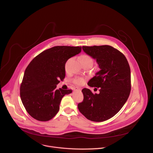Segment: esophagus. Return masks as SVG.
<instances>
[{
	"mask_svg": "<svg viewBox=\"0 0 153 153\" xmlns=\"http://www.w3.org/2000/svg\"><path fill=\"white\" fill-rule=\"evenodd\" d=\"M74 91H81V90H80V89H79V88H75V89H74Z\"/></svg>",
	"mask_w": 153,
	"mask_h": 153,
	"instance_id": "34e87169",
	"label": "esophagus"
}]
</instances>
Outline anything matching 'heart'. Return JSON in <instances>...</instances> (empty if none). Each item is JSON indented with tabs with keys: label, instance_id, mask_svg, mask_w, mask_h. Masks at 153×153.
<instances>
[{
	"label": "heart",
	"instance_id": "b5f03b06",
	"mask_svg": "<svg viewBox=\"0 0 153 153\" xmlns=\"http://www.w3.org/2000/svg\"><path fill=\"white\" fill-rule=\"evenodd\" d=\"M79 60L80 62H84V63H90L91 64H93V60L92 59V57L87 54H83L81 55L79 57ZM74 82L77 84V85H81L83 82V79L82 78H77V79H74Z\"/></svg>",
	"mask_w": 153,
	"mask_h": 153
}]
</instances>
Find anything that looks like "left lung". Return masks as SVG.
<instances>
[{
	"instance_id": "left-lung-1",
	"label": "left lung",
	"mask_w": 153,
	"mask_h": 153,
	"mask_svg": "<svg viewBox=\"0 0 153 153\" xmlns=\"http://www.w3.org/2000/svg\"><path fill=\"white\" fill-rule=\"evenodd\" d=\"M85 53L96 60L100 71L88 85L99 88V94L83 88L79 111L93 122H103L116 115L126 102L131 91V71L124 54L110 45L83 46Z\"/></svg>"
}]
</instances>
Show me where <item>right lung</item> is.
<instances>
[{"label":"right lung","mask_w":153,"mask_h":153,"mask_svg":"<svg viewBox=\"0 0 153 153\" xmlns=\"http://www.w3.org/2000/svg\"><path fill=\"white\" fill-rule=\"evenodd\" d=\"M81 50V47H54L40 53L28 65L20 84V95L32 117L48 121L58 113L62 97L72 90H57V85L65 77L67 61Z\"/></svg>","instance_id":"add662e5"}]
</instances>
